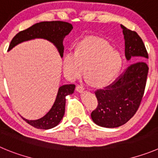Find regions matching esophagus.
<instances>
[{
  "label": "esophagus",
  "mask_w": 158,
  "mask_h": 158,
  "mask_svg": "<svg viewBox=\"0 0 158 158\" xmlns=\"http://www.w3.org/2000/svg\"><path fill=\"white\" fill-rule=\"evenodd\" d=\"M84 89H85V88L82 85H77L76 86V91H78L79 93H82L84 91Z\"/></svg>",
  "instance_id": "1"
}]
</instances>
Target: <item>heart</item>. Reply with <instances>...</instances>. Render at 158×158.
<instances>
[{"mask_svg":"<svg viewBox=\"0 0 158 158\" xmlns=\"http://www.w3.org/2000/svg\"><path fill=\"white\" fill-rule=\"evenodd\" d=\"M122 57L108 42L88 38L81 41L76 52L69 51L63 57L64 73L71 80L84 74L93 86H104L115 78L122 67Z\"/></svg>","mask_w":158,"mask_h":158,"instance_id":"1","label":"heart"}]
</instances>
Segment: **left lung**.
I'll use <instances>...</instances> for the list:
<instances>
[{
  "label": "left lung",
  "instance_id": "8db88e82",
  "mask_svg": "<svg viewBox=\"0 0 158 158\" xmlns=\"http://www.w3.org/2000/svg\"><path fill=\"white\" fill-rule=\"evenodd\" d=\"M125 39V55L132 64L109 86L95 92L98 104L91 113L97 126L116 128L126 124L137 111L143 97L149 68L147 49L140 36L121 25Z\"/></svg>",
  "mask_w": 158,
  "mask_h": 158
}]
</instances>
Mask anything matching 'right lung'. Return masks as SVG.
<instances>
[{
  "instance_id": "add662e5",
  "label": "right lung",
  "mask_w": 158,
  "mask_h": 158,
  "mask_svg": "<svg viewBox=\"0 0 158 158\" xmlns=\"http://www.w3.org/2000/svg\"><path fill=\"white\" fill-rule=\"evenodd\" d=\"M73 29L72 25L66 22L52 21L41 22L32 26L31 27L19 32L14 36L11 41L8 48V51L12 49L14 47L24 41L34 40L36 38L48 40L52 43L58 51L61 57H63L64 46L63 40L65 36ZM74 84L63 85L60 86L57 91L56 100L51 110L44 117L37 120H28L23 119L30 126L40 129H49L55 127L60 123L65 110V97L73 94L75 90Z\"/></svg>"
}]
</instances>
